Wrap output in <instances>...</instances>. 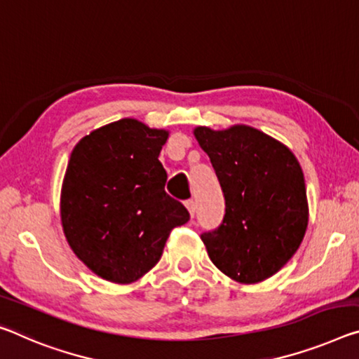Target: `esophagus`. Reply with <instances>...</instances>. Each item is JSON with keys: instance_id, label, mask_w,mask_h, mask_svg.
<instances>
[{"instance_id": "esophagus-1", "label": "esophagus", "mask_w": 359, "mask_h": 359, "mask_svg": "<svg viewBox=\"0 0 359 359\" xmlns=\"http://www.w3.org/2000/svg\"><path fill=\"white\" fill-rule=\"evenodd\" d=\"M185 206H187V209H189V212H190L191 217H195V212H196V203L193 201V200H189V201H185Z\"/></svg>"}]
</instances>
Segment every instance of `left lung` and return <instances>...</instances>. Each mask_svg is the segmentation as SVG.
Listing matches in <instances>:
<instances>
[{
  "label": "left lung",
  "mask_w": 359,
  "mask_h": 359,
  "mask_svg": "<svg viewBox=\"0 0 359 359\" xmlns=\"http://www.w3.org/2000/svg\"><path fill=\"white\" fill-rule=\"evenodd\" d=\"M225 198V215L201 235L210 260L231 280L260 283L287 264L304 240L309 204L292 151L251 126L196 128Z\"/></svg>",
  "instance_id": "obj_1"
}]
</instances>
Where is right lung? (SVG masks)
<instances>
[{"label":"right lung","instance_id":"add662e5","mask_svg":"<svg viewBox=\"0 0 359 359\" xmlns=\"http://www.w3.org/2000/svg\"><path fill=\"white\" fill-rule=\"evenodd\" d=\"M169 133L124 118L95 129L72 151L60 195L68 244L107 281L129 284L161 259L189 210L164 191L159 151Z\"/></svg>","mask_w":359,"mask_h":359}]
</instances>
